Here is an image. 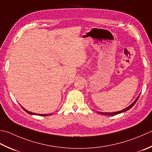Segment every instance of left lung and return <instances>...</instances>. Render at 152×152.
<instances>
[{"instance_id": "left-lung-1", "label": "left lung", "mask_w": 152, "mask_h": 152, "mask_svg": "<svg viewBox=\"0 0 152 152\" xmlns=\"http://www.w3.org/2000/svg\"><path fill=\"white\" fill-rule=\"evenodd\" d=\"M139 97H140V95L138 96V97L136 98V100L134 101V102L131 105H130V106H129L128 107H126V109H123V110H121V111H117V112H113V113H103V112H97L98 113H99L100 115H117V114H120V113H123V112H124V111H128V110H129L130 109H131L132 107L134 105V104L136 103V102H137V100L138 99V98H139Z\"/></svg>"}]
</instances>
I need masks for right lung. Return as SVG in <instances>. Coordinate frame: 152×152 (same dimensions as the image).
Instances as JSON below:
<instances>
[{
  "label": "right lung",
  "instance_id": "obj_1",
  "mask_svg": "<svg viewBox=\"0 0 152 152\" xmlns=\"http://www.w3.org/2000/svg\"><path fill=\"white\" fill-rule=\"evenodd\" d=\"M22 109L24 110L25 111H26L27 113H29V114H30V115H40V116H49V115H52L51 113H50V114H37V113H31V112H30V111H27L26 109H25L23 107H22Z\"/></svg>",
  "mask_w": 152,
  "mask_h": 152
}]
</instances>
